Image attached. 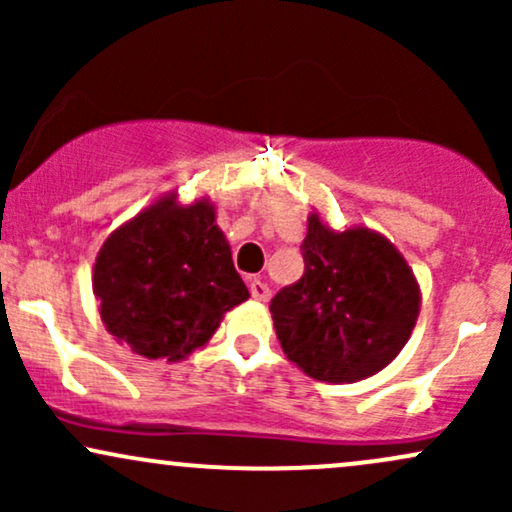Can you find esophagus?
Returning a JSON list of instances; mask_svg holds the SVG:
<instances>
[{"instance_id":"obj_1","label":"esophagus","mask_w":512,"mask_h":512,"mask_svg":"<svg viewBox=\"0 0 512 512\" xmlns=\"http://www.w3.org/2000/svg\"><path fill=\"white\" fill-rule=\"evenodd\" d=\"M250 293H252V298H255V301H260V303H267L269 296H272L269 286L260 279H250Z\"/></svg>"}]
</instances>
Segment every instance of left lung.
Masks as SVG:
<instances>
[{
	"instance_id": "8db88e82",
	"label": "left lung",
	"mask_w": 512,
	"mask_h": 512,
	"mask_svg": "<svg viewBox=\"0 0 512 512\" xmlns=\"http://www.w3.org/2000/svg\"><path fill=\"white\" fill-rule=\"evenodd\" d=\"M303 260L301 279L269 305L289 361L322 383H358L395 361L421 310L402 252L373 228L334 231L313 211Z\"/></svg>"
}]
</instances>
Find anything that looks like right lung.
Wrapping results in <instances>:
<instances>
[{"label": "right lung", "mask_w": 512, "mask_h": 512, "mask_svg": "<svg viewBox=\"0 0 512 512\" xmlns=\"http://www.w3.org/2000/svg\"><path fill=\"white\" fill-rule=\"evenodd\" d=\"M98 313L120 344L144 358L182 361L248 301L231 245L207 197L156 199L110 233L93 264Z\"/></svg>", "instance_id": "right-lung-1"}]
</instances>
